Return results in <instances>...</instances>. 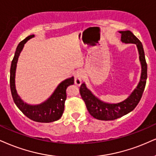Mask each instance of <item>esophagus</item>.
I'll list each match as a JSON object with an SVG mask.
<instances>
[{
	"instance_id": "1",
	"label": "esophagus",
	"mask_w": 156,
	"mask_h": 156,
	"mask_svg": "<svg viewBox=\"0 0 156 156\" xmlns=\"http://www.w3.org/2000/svg\"><path fill=\"white\" fill-rule=\"evenodd\" d=\"M84 75V72L83 70H78L77 72L75 73L74 74V82L75 84H76L77 86H80L82 84V80H83Z\"/></svg>"
}]
</instances>
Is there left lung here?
I'll return each mask as SVG.
<instances>
[{
  "label": "left lung",
  "mask_w": 156,
  "mask_h": 156,
  "mask_svg": "<svg viewBox=\"0 0 156 156\" xmlns=\"http://www.w3.org/2000/svg\"><path fill=\"white\" fill-rule=\"evenodd\" d=\"M121 33V41L125 44H135L139 53V59L141 64V75L137 87L132 93L122 102L117 103H110L104 102L96 97L83 82L80 88V95L85 103L87 109L92 116L103 121L114 120L133 111L141 99L145 90L147 80V63L145 53L141 42L129 30L119 31Z\"/></svg>",
  "instance_id": "left-lung-1"
}]
</instances>
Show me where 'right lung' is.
<instances>
[{"label":"right lung","mask_w":156,"mask_h":156,"mask_svg":"<svg viewBox=\"0 0 156 156\" xmlns=\"http://www.w3.org/2000/svg\"><path fill=\"white\" fill-rule=\"evenodd\" d=\"M34 35L28 36L20 42L17 46L14 57L11 62L10 70V87L13 101L19 109L27 117L32 121L40 123H50L58 120L62 116L64 111V103L66 99V89L69 86L74 84V76L66 79L55 88L53 94L46 101L37 105H31L24 103L17 93L15 84L17 62L24 44L34 37Z\"/></svg>","instance_id":"add662e5"}]
</instances>
